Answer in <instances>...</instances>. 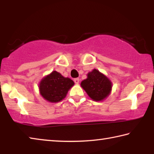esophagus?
<instances>
[{
	"label": "esophagus",
	"instance_id": "34e87169",
	"mask_svg": "<svg viewBox=\"0 0 154 154\" xmlns=\"http://www.w3.org/2000/svg\"><path fill=\"white\" fill-rule=\"evenodd\" d=\"M74 82H75V83L78 84V83H79V78H75V79H74Z\"/></svg>",
	"mask_w": 154,
	"mask_h": 154
}]
</instances>
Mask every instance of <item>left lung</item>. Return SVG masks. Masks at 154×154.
I'll return each mask as SVG.
<instances>
[{
    "instance_id": "8db88e82",
    "label": "left lung",
    "mask_w": 154,
    "mask_h": 154,
    "mask_svg": "<svg viewBox=\"0 0 154 154\" xmlns=\"http://www.w3.org/2000/svg\"><path fill=\"white\" fill-rule=\"evenodd\" d=\"M81 86L93 100L101 101L110 94L112 83L107 77L94 69L88 72L87 79L82 81Z\"/></svg>"
}]
</instances>
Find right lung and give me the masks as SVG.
Segmentation results:
<instances>
[{"label": "right lung", "instance_id": "right-lung-1", "mask_svg": "<svg viewBox=\"0 0 154 154\" xmlns=\"http://www.w3.org/2000/svg\"><path fill=\"white\" fill-rule=\"evenodd\" d=\"M74 84L73 81L54 71L41 79L38 88L44 99L48 102L58 103L66 97Z\"/></svg>", "mask_w": 154, "mask_h": 154}]
</instances>
